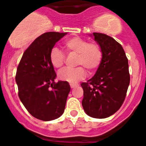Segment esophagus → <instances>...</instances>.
Returning a JSON list of instances; mask_svg holds the SVG:
<instances>
[{"label": "esophagus", "mask_w": 146, "mask_h": 146, "mask_svg": "<svg viewBox=\"0 0 146 146\" xmlns=\"http://www.w3.org/2000/svg\"><path fill=\"white\" fill-rule=\"evenodd\" d=\"M70 88H74L76 87V85H75V84H70Z\"/></svg>", "instance_id": "obj_1"}]
</instances>
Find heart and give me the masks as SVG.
Wrapping results in <instances>:
<instances>
[{"label": "heart", "instance_id": "1", "mask_svg": "<svg viewBox=\"0 0 146 146\" xmlns=\"http://www.w3.org/2000/svg\"><path fill=\"white\" fill-rule=\"evenodd\" d=\"M64 46L70 52L78 54L77 65H81L89 72L94 71L100 64L102 58V51L99 45L89 43L79 36H74L65 41ZM50 61L53 66L60 68L64 65L65 54L56 47L50 51ZM85 77V69L82 66L77 68H66L60 70L58 78L64 81L76 83Z\"/></svg>", "mask_w": 146, "mask_h": 146}]
</instances>
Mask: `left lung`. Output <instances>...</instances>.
Segmentation results:
<instances>
[{"label":"left lung","mask_w":146,"mask_h":146,"mask_svg":"<svg viewBox=\"0 0 146 146\" xmlns=\"http://www.w3.org/2000/svg\"><path fill=\"white\" fill-rule=\"evenodd\" d=\"M102 58L96 73L82 82V105L88 116L104 119L117 112L123 104L130 82L129 64L123 47L107 35L93 32Z\"/></svg>","instance_id":"1"}]
</instances>
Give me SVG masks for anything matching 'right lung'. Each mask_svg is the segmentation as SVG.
I'll list each match as a JSON object with an SVG mask.
<instances>
[{"mask_svg":"<svg viewBox=\"0 0 146 146\" xmlns=\"http://www.w3.org/2000/svg\"><path fill=\"white\" fill-rule=\"evenodd\" d=\"M66 34L50 32L39 36L25 51L17 67L15 80L20 101L40 120H54L64 112L70 87L66 81L54 82L56 74L49 56Z\"/></svg>","mask_w":146,"mask_h":146,"instance_id":"right-lung-1","label":"right lung"}]
</instances>
